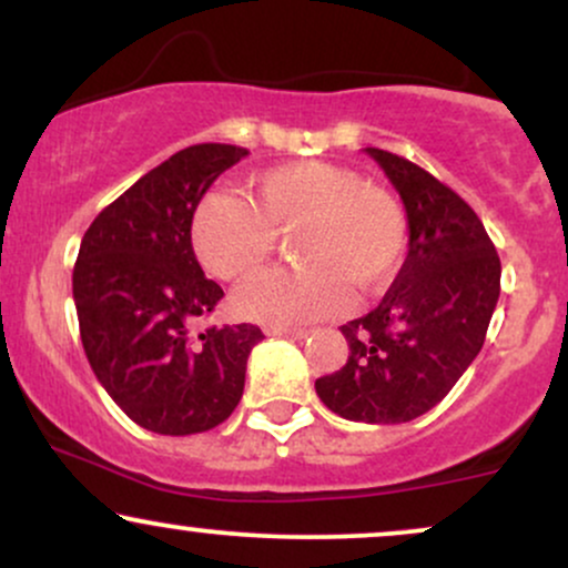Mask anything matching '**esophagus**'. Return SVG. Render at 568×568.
Masks as SVG:
<instances>
[{
	"instance_id": "34e87169",
	"label": "esophagus",
	"mask_w": 568,
	"mask_h": 568,
	"mask_svg": "<svg viewBox=\"0 0 568 568\" xmlns=\"http://www.w3.org/2000/svg\"><path fill=\"white\" fill-rule=\"evenodd\" d=\"M266 336H280V338H304L306 328H285V325H270Z\"/></svg>"
}]
</instances>
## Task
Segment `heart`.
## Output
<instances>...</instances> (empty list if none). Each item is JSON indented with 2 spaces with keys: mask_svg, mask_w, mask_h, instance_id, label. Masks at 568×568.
I'll return each instance as SVG.
<instances>
[{
  "mask_svg": "<svg viewBox=\"0 0 568 568\" xmlns=\"http://www.w3.org/2000/svg\"><path fill=\"white\" fill-rule=\"evenodd\" d=\"M247 202L230 189L202 194L192 216L194 256L207 275L251 277L293 234L296 270L264 272L234 293L245 321L298 325L334 315L347 288L371 293L389 283L406 256L408 224L387 189L334 162L304 160L251 181Z\"/></svg>",
  "mask_w": 568,
  "mask_h": 568,
  "instance_id": "obj_1",
  "label": "heart"
}]
</instances>
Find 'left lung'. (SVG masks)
<instances>
[{"label": "left lung", "instance_id": "1", "mask_svg": "<svg viewBox=\"0 0 568 568\" xmlns=\"http://www.w3.org/2000/svg\"><path fill=\"white\" fill-rule=\"evenodd\" d=\"M368 158L393 181L408 216V256L368 315L342 325L347 363L315 382L334 414L400 425L438 406L478 357L499 298L497 247L454 189L384 149Z\"/></svg>", "mask_w": 568, "mask_h": 568}]
</instances>
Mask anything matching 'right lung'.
<instances>
[{"label":"right lung","mask_w":568,"mask_h":568,"mask_svg":"<svg viewBox=\"0 0 568 568\" xmlns=\"http://www.w3.org/2000/svg\"><path fill=\"white\" fill-rule=\"evenodd\" d=\"M245 154L232 143L181 149L103 207L82 237L74 304L84 355L116 406L152 433L221 425L264 338L251 323L189 331L224 296L194 258V207Z\"/></svg>","instance_id":"1"}]
</instances>
